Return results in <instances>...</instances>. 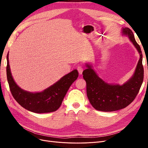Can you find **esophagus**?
I'll return each mask as SVG.
<instances>
[{"mask_svg": "<svg viewBox=\"0 0 148 148\" xmlns=\"http://www.w3.org/2000/svg\"><path fill=\"white\" fill-rule=\"evenodd\" d=\"M83 67L82 66H78L77 67V70H78V71L79 75H82L83 73Z\"/></svg>", "mask_w": 148, "mask_h": 148, "instance_id": "obj_1", "label": "esophagus"}]
</instances>
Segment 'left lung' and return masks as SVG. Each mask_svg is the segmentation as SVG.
Masks as SVG:
<instances>
[{
	"label": "left lung",
	"mask_w": 148,
	"mask_h": 148,
	"mask_svg": "<svg viewBox=\"0 0 148 148\" xmlns=\"http://www.w3.org/2000/svg\"><path fill=\"white\" fill-rule=\"evenodd\" d=\"M122 30L121 34L132 42L140 54V59L132 77L122 85L106 82L97 75L91 65L86 64V69L83 75L86 82L87 96L92 106L97 110L112 112L126 107L135 99L143 82L144 69L140 46L130 29L125 27Z\"/></svg>",
	"instance_id": "obj_1"
}]
</instances>
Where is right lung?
<instances>
[{
	"mask_svg": "<svg viewBox=\"0 0 148 148\" xmlns=\"http://www.w3.org/2000/svg\"><path fill=\"white\" fill-rule=\"evenodd\" d=\"M7 60V81L13 97L23 108L34 113H48L57 110L61 106L71 84L78 77V72L75 69L41 92H29L19 87L13 79L8 60V53Z\"/></svg>",
	"mask_w": 148,
	"mask_h": 148,
	"instance_id": "right-lung-1",
	"label": "right lung"
}]
</instances>
